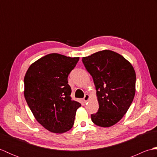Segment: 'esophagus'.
I'll list each match as a JSON object with an SVG mask.
<instances>
[{"instance_id":"obj_1","label":"esophagus","mask_w":157,"mask_h":157,"mask_svg":"<svg viewBox=\"0 0 157 157\" xmlns=\"http://www.w3.org/2000/svg\"><path fill=\"white\" fill-rule=\"evenodd\" d=\"M89 99H90V96H89V94H86L84 96V98H83V100H84V101L85 102L88 101Z\"/></svg>"}]
</instances>
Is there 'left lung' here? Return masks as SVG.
<instances>
[{
    "instance_id": "8db88e82",
    "label": "left lung",
    "mask_w": 157,
    "mask_h": 157,
    "mask_svg": "<svg viewBox=\"0 0 157 157\" xmlns=\"http://www.w3.org/2000/svg\"><path fill=\"white\" fill-rule=\"evenodd\" d=\"M93 78L99 109L91 115L100 127H111L128 111L136 92V76L131 63L121 55L109 50L82 58Z\"/></svg>"
}]
</instances>
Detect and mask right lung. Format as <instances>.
<instances>
[{
  "instance_id": "1",
  "label": "right lung",
  "mask_w": 157,
  "mask_h": 157,
  "mask_svg": "<svg viewBox=\"0 0 157 157\" xmlns=\"http://www.w3.org/2000/svg\"><path fill=\"white\" fill-rule=\"evenodd\" d=\"M79 59L52 53L32 63L25 73V101L38 122L51 132L62 134L71 129L81 106L71 99L67 80Z\"/></svg>"
}]
</instances>
